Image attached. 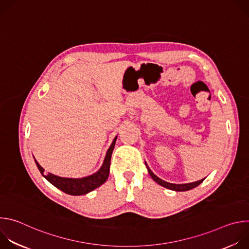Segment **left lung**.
<instances>
[{
	"label": "left lung",
	"instance_id": "obj_1",
	"mask_svg": "<svg viewBox=\"0 0 249 249\" xmlns=\"http://www.w3.org/2000/svg\"><path fill=\"white\" fill-rule=\"evenodd\" d=\"M148 167V171L150 173V175L152 176V178L158 182L160 185L167 188V189H170V190H174V191H187V190H190L192 188H195L197 187L199 184H201L204 179H201V180H198V181H195V182H191V183H185V184H174V183H169V182H166L160 178H159V177L153 173V171L149 168V166L147 165Z\"/></svg>",
	"mask_w": 249,
	"mask_h": 249
}]
</instances>
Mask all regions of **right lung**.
Masks as SVG:
<instances>
[{"label": "right lung", "instance_id": "right-lung-1", "mask_svg": "<svg viewBox=\"0 0 249 249\" xmlns=\"http://www.w3.org/2000/svg\"><path fill=\"white\" fill-rule=\"evenodd\" d=\"M116 139H117V136L114 138L111 146L109 147L107 153H106L103 164L99 168V170L91 175L82 177V178H67V177H60L49 172L48 174H44L43 173L44 169L40 166V164L36 160H35V162H36V165L39 171L45 178L61 191L73 196L85 195L94 190L95 188L99 187L101 184H103L106 181V179L108 178L111 155L115 146Z\"/></svg>", "mask_w": 249, "mask_h": 249}]
</instances>
